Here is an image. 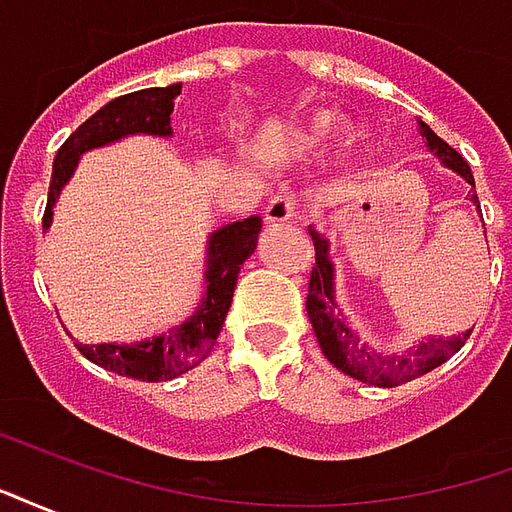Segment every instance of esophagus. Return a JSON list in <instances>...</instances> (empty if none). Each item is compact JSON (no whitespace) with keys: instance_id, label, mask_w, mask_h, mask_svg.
<instances>
[{"instance_id":"esophagus-1","label":"esophagus","mask_w":512,"mask_h":512,"mask_svg":"<svg viewBox=\"0 0 512 512\" xmlns=\"http://www.w3.org/2000/svg\"><path fill=\"white\" fill-rule=\"evenodd\" d=\"M299 213V200L290 191H279L266 205V222H290V219H299Z\"/></svg>"}]
</instances>
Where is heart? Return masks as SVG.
Segmentation results:
<instances>
[{
    "mask_svg": "<svg viewBox=\"0 0 512 512\" xmlns=\"http://www.w3.org/2000/svg\"><path fill=\"white\" fill-rule=\"evenodd\" d=\"M326 131H329V123H326V120H318V123H312V128H307V134L304 136H307V142H318Z\"/></svg>",
    "mask_w": 512,
    "mask_h": 512,
    "instance_id": "1",
    "label": "heart"
}]
</instances>
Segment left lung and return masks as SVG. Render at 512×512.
I'll return each mask as SVG.
<instances>
[{"mask_svg":"<svg viewBox=\"0 0 512 512\" xmlns=\"http://www.w3.org/2000/svg\"><path fill=\"white\" fill-rule=\"evenodd\" d=\"M419 134L428 139L430 153L441 158L444 167L455 169L469 186H474V175L469 164L463 161L458 150H452L441 136H436L425 123H419ZM472 202L477 194H472ZM480 208V205H477ZM312 244H315V268L310 274V290H307V315H310L312 332L318 337L323 356L332 362L345 376L376 386L406 384L411 378L430 373L433 367L444 365L452 354L461 351V345L469 340V332L458 337H428L425 343L408 348L406 354H378L370 345L359 340V334L348 326L345 315L334 304V263L329 260V241L310 227Z\"/></svg>","mask_w":512,"mask_h":512,"instance_id":"8db88e82","label":"left lung"}]
</instances>
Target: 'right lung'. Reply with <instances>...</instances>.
I'll return each instance as SVG.
<instances>
[{"label":"right lung","instance_id":"1","mask_svg":"<svg viewBox=\"0 0 512 512\" xmlns=\"http://www.w3.org/2000/svg\"><path fill=\"white\" fill-rule=\"evenodd\" d=\"M180 95V84L169 87H150V90H136V93L120 95L115 101L101 106L90 120H84L76 128L54 158V172H51L49 202L43 213V230H49L54 202L60 197L62 186L71 180L73 169L79 164V158L93 147L112 145L117 139L131 134H153L169 136V115L175 109V98ZM263 227L260 216H249L241 222L224 224L222 230L211 233L208 241V271H205V296L200 307L191 315L189 321L175 326L172 332L158 334L150 340L134 345H82L76 348L82 351L93 365L106 367L117 376L139 378V381H169L183 373H189L191 367H197L211 354L216 337L222 332V323L233 301L238 271L246 263V257H252L257 246V233Z\"/></svg>","mask_w":512,"mask_h":512}]
</instances>
